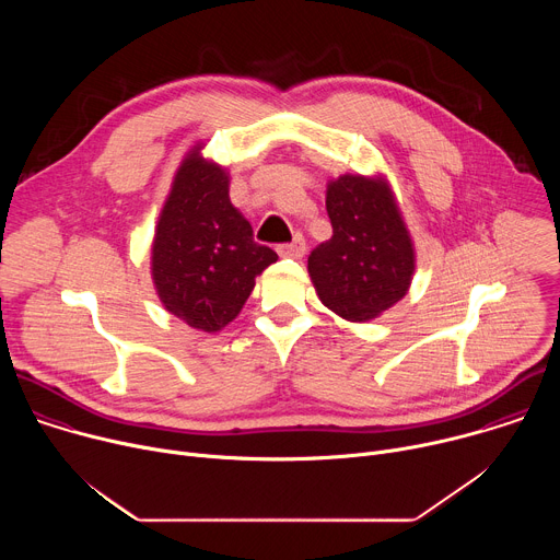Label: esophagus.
Segmentation results:
<instances>
[{
  "instance_id": "34e87169",
  "label": "esophagus",
  "mask_w": 560,
  "mask_h": 560,
  "mask_svg": "<svg viewBox=\"0 0 560 560\" xmlns=\"http://www.w3.org/2000/svg\"><path fill=\"white\" fill-rule=\"evenodd\" d=\"M277 253H279L281 257H290V259H301V257L305 255V238H303L301 234H296V236H294V242H292V244H281V246L277 248Z\"/></svg>"
}]
</instances>
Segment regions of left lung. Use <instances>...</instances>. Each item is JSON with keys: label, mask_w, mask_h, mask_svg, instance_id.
Returning a JSON list of instances; mask_svg holds the SVG:
<instances>
[{"label": "left lung", "mask_w": 560, "mask_h": 560, "mask_svg": "<svg viewBox=\"0 0 560 560\" xmlns=\"http://www.w3.org/2000/svg\"><path fill=\"white\" fill-rule=\"evenodd\" d=\"M326 208L332 238L307 257L312 283L343 318L370 322L410 288V234L385 182L343 175L328 186Z\"/></svg>", "instance_id": "8db88e82"}]
</instances>
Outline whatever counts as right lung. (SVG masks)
Here are the masks:
<instances>
[{"label": "right lung", "mask_w": 560, "mask_h": 560, "mask_svg": "<svg viewBox=\"0 0 560 560\" xmlns=\"http://www.w3.org/2000/svg\"><path fill=\"white\" fill-rule=\"evenodd\" d=\"M277 253L228 197L225 173L195 150L177 171L152 246V279L166 310L190 328L217 332L238 314L255 277Z\"/></svg>", "instance_id": "obj_1"}]
</instances>
